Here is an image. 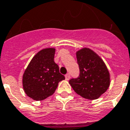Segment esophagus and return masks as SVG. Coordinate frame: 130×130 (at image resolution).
I'll list each match as a JSON object with an SVG mask.
<instances>
[{"mask_svg": "<svg viewBox=\"0 0 130 130\" xmlns=\"http://www.w3.org/2000/svg\"><path fill=\"white\" fill-rule=\"evenodd\" d=\"M70 78V74H69V73L65 74V79H66V80H69Z\"/></svg>", "mask_w": 130, "mask_h": 130, "instance_id": "esophagus-1", "label": "esophagus"}]
</instances>
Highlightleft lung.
<instances>
[{
  "label": "left lung",
  "mask_w": 130,
  "mask_h": 130,
  "mask_svg": "<svg viewBox=\"0 0 130 130\" xmlns=\"http://www.w3.org/2000/svg\"><path fill=\"white\" fill-rule=\"evenodd\" d=\"M76 55L79 75L71 79L69 83L81 96L96 99L109 87V72L103 60L92 50L84 48L78 51Z\"/></svg>",
  "instance_id": "8db88e82"
}]
</instances>
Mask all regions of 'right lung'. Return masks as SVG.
I'll use <instances>...</instances> for the list:
<instances>
[{
    "label": "right lung",
    "instance_id": "1",
    "mask_svg": "<svg viewBox=\"0 0 130 130\" xmlns=\"http://www.w3.org/2000/svg\"><path fill=\"white\" fill-rule=\"evenodd\" d=\"M55 48L40 51L31 60L22 77L24 92L35 101H42L55 92L65 76L60 73L54 62Z\"/></svg>",
    "mask_w": 130,
    "mask_h": 130
}]
</instances>
